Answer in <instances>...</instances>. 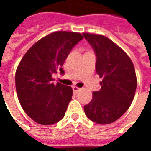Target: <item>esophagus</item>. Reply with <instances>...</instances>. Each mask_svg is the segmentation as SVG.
I'll use <instances>...</instances> for the list:
<instances>
[{
	"label": "esophagus",
	"instance_id": "1",
	"mask_svg": "<svg viewBox=\"0 0 151 151\" xmlns=\"http://www.w3.org/2000/svg\"><path fill=\"white\" fill-rule=\"evenodd\" d=\"M72 88H73V91L74 92L78 91H79V90L81 89V88H79V87H78V86H73Z\"/></svg>",
	"mask_w": 151,
	"mask_h": 151
}]
</instances>
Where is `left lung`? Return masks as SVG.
Instances as JSON below:
<instances>
[{
    "label": "left lung",
    "mask_w": 151,
    "mask_h": 151,
    "mask_svg": "<svg viewBox=\"0 0 151 151\" xmlns=\"http://www.w3.org/2000/svg\"><path fill=\"white\" fill-rule=\"evenodd\" d=\"M96 55L95 70L101 89L93 92V98L84 106L86 116L99 124L118 120L129 109L137 88L135 69L129 56L101 35L83 33Z\"/></svg>",
    "instance_id": "8db88e82"
}]
</instances>
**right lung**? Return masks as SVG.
I'll use <instances>...</instances> for the list:
<instances>
[{"label":"right lung","instance_id":"obj_1","mask_svg":"<svg viewBox=\"0 0 151 151\" xmlns=\"http://www.w3.org/2000/svg\"><path fill=\"white\" fill-rule=\"evenodd\" d=\"M83 39L80 33L55 31L37 41L26 52L15 73L18 100L36 123L49 125L62 119L71 101L73 89L52 75L60 70L73 47Z\"/></svg>","mask_w":151,"mask_h":151}]
</instances>
